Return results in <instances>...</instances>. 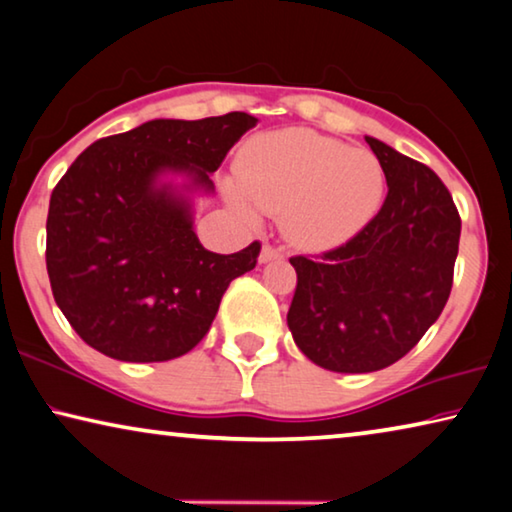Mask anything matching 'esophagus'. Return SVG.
I'll return each mask as SVG.
<instances>
[{"mask_svg":"<svg viewBox=\"0 0 512 512\" xmlns=\"http://www.w3.org/2000/svg\"><path fill=\"white\" fill-rule=\"evenodd\" d=\"M278 257H282V253H280L278 248H273V246H264V248H262V253H259V262L266 264V262H273V259H278Z\"/></svg>","mask_w":512,"mask_h":512,"instance_id":"34e87169","label":"esophagus"}]
</instances>
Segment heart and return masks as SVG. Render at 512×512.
Returning a JSON list of instances; mask_svg holds the SVG:
<instances>
[{"label":"heart","instance_id":"obj_1","mask_svg":"<svg viewBox=\"0 0 512 512\" xmlns=\"http://www.w3.org/2000/svg\"><path fill=\"white\" fill-rule=\"evenodd\" d=\"M227 200L246 218L282 213V230L308 250H329L363 230L384 195V170L365 149L308 128L259 137L236 163Z\"/></svg>","mask_w":512,"mask_h":512}]
</instances>
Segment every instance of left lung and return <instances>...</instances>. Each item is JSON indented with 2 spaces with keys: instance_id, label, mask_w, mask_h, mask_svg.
<instances>
[{
  "instance_id": "obj_1",
  "label": "left lung",
  "mask_w": 512,
  "mask_h": 512,
  "mask_svg": "<svg viewBox=\"0 0 512 512\" xmlns=\"http://www.w3.org/2000/svg\"><path fill=\"white\" fill-rule=\"evenodd\" d=\"M386 174L375 218L345 246L292 257L296 292L287 326L319 368L363 375L416 347L451 296L460 213L430 167L365 137Z\"/></svg>"
}]
</instances>
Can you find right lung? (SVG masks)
Here are the masks:
<instances>
[{
	"mask_svg": "<svg viewBox=\"0 0 512 512\" xmlns=\"http://www.w3.org/2000/svg\"><path fill=\"white\" fill-rule=\"evenodd\" d=\"M246 112L154 119L87 147L52 190L45 264L75 333L110 358L158 363L188 354L259 243L211 253L195 234V197L241 135Z\"/></svg>",
	"mask_w": 512,
	"mask_h": 512,
	"instance_id": "right-lung-1",
	"label": "right lung"
}]
</instances>
